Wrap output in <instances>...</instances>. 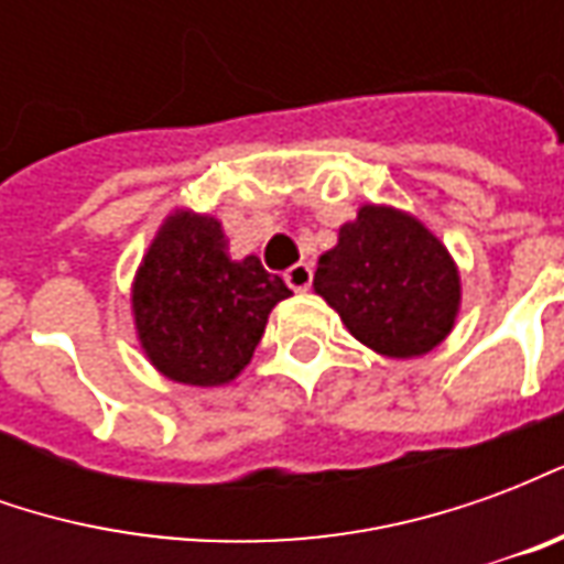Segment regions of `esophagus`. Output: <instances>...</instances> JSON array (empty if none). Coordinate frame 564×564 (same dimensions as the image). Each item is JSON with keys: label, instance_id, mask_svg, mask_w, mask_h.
<instances>
[{"label": "esophagus", "instance_id": "esophagus-1", "mask_svg": "<svg viewBox=\"0 0 564 564\" xmlns=\"http://www.w3.org/2000/svg\"><path fill=\"white\" fill-rule=\"evenodd\" d=\"M283 281H286V286L295 290V293H305L307 286H311V281H314V271H311L307 262H295V265H290V269L283 271Z\"/></svg>", "mask_w": 564, "mask_h": 564}]
</instances>
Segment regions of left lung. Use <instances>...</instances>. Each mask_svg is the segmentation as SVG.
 <instances>
[{"mask_svg": "<svg viewBox=\"0 0 564 564\" xmlns=\"http://www.w3.org/2000/svg\"><path fill=\"white\" fill-rule=\"evenodd\" d=\"M314 290L356 341L392 359L435 350L462 302L447 247L416 217L387 205H362L344 223L338 245L319 257Z\"/></svg>", "mask_w": 564, "mask_h": 564, "instance_id": "8db88e82", "label": "left lung"}]
</instances>
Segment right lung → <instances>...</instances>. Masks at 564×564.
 I'll return each mask as SVG.
<instances>
[{"instance_id": "1", "label": "right lung", "mask_w": 564, "mask_h": 564, "mask_svg": "<svg viewBox=\"0 0 564 564\" xmlns=\"http://www.w3.org/2000/svg\"><path fill=\"white\" fill-rule=\"evenodd\" d=\"M290 286L257 257L232 259L217 217L174 210L132 283L141 350L160 375L223 387L241 375Z\"/></svg>"}]
</instances>
